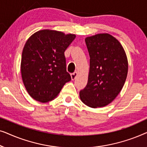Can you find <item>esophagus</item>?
<instances>
[{"label": "esophagus", "instance_id": "34e87169", "mask_svg": "<svg viewBox=\"0 0 147 147\" xmlns=\"http://www.w3.org/2000/svg\"><path fill=\"white\" fill-rule=\"evenodd\" d=\"M78 74L77 71H75V72H74V73H72V74H71V79H72V80H75L76 78V77H77Z\"/></svg>", "mask_w": 147, "mask_h": 147}]
</instances>
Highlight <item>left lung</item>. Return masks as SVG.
<instances>
[{"label":"left lung","mask_w":147,"mask_h":147,"mask_svg":"<svg viewBox=\"0 0 147 147\" xmlns=\"http://www.w3.org/2000/svg\"><path fill=\"white\" fill-rule=\"evenodd\" d=\"M85 41L90 58V73L80 97L90 107H103L113 101L123 87L127 57L120 42L109 34L88 37Z\"/></svg>","instance_id":"1"}]
</instances>
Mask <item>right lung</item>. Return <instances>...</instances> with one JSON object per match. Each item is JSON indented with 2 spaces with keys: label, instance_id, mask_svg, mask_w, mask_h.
<instances>
[{
  "label": "right lung",
  "instance_id": "add662e5",
  "mask_svg": "<svg viewBox=\"0 0 147 147\" xmlns=\"http://www.w3.org/2000/svg\"><path fill=\"white\" fill-rule=\"evenodd\" d=\"M75 38L72 34L41 30L26 42L22 53L21 75L33 99L43 103L51 101L71 80L66 70L64 52Z\"/></svg>",
  "mask_w": 147,
  "mask_h": 147
}]
</instances>
